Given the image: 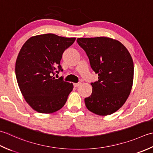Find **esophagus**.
I'll list each match as a JSON object with an SVG mask.
<instances>
[{
    "label": "esophagus",
    "instance_id": "1",
    "mask_svg": "<svg viewBox=\"0 0 153 153\" xmlns=\"http://www.w3.org/2000/svg\"><path fill=\"white\" fill-rule=\"evenodd\" d=\"M80 85H81V82H77V83H74V87H78V86H79Z\"/></svg>",
    "mask_w": 153,
    "mask_h": 153
}]
</instances>
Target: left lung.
<instances>
[{
	"label": "left lung",
	"instance_id": "left-lung-1",
	"mask_svg": "<svg viewBox=\"0 0 153 153\" xmlns=\"http://www.w3.org/2000/svg\"><path fill=\"white\" fill-rule=\"evenodd\" d=\"M76 42L98 75V80L91 83V95L85 99L87 109L99 116L114 113L124 104L131 90V56L122 43L109 37L78 38Z\"/></svg>",
	"mask_w": 153,
	"mask_h": 153
}]
</instances>
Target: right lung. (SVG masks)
Segmentation results:
<instances>
[{"label": "right lung", "instance_id": "add662e5", "mask_svg": "<svg viewBox=\"0 0 153 153\" xmlns=\"http://www.w3.org/2000/svg\"><path fill=\"white\" fill-rule=\"evenodd\" d=\"M75 39L46 33L30 37L22 47L16 76L25 100L36 111L53 113L66 103L73 85L63 78L57 79L55 74L63 71L62 55Z\"/></svg>", "mask_w": 153, "mask_h": 153}]
</instances>
